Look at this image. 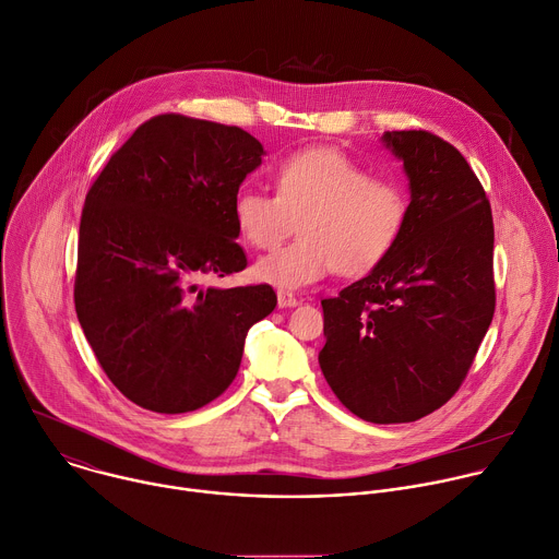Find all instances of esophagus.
I'll use <instances>...</instances> for the list:
<instances>
[{
    "label": "esophagus",
    "instance_id": "1",
    "mask_svg": "<svg viewBox=\"0 0 559 559\" xmlns=\"http://www.w3.org/2000/svg\"><path fill=\"white\" fill-rule=\"evenodd\" d=\"M299 299L295 297V293L290 290H277V306L280 308H290V306H297Z\"/></svg>",
    "mask_w": 559,
    "mask_h": 559
}]
</instances>
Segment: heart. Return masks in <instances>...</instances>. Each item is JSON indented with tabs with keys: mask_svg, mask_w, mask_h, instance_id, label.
<instances>
[{
	"mask_svg": "<svg viewBox=\"0 0 559 559\" xmlns=\"http://www.w3.org/2000/svg\"><path fill=\"white\" fill-rule=\"evenodd\" d=\"M273 185L275 195L240 189L234 222L258 251L275 249L297 222L301 236L253 269L258 280L282 288L314 284L334 269L346 277L374 271L409 217V193L399 178L374 176L337 150L288 154L273 169Z\"/></svg>",
	"mask_w": 559,
	"mask_h": 559,
	"instance_id": "b5f03b06",
	"label": "heart"
}]
</instances>
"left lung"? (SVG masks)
Listing matches in <instances>:
<instances>
[{"mask_svg":"<svg viewBox=\"0 0 559 559\" xmlns=\"http://www.w3.org/2000/svg\"><path fill=\"white\" fill-rule=\"evenodd\" d=\"M409 178V217L394 251L337 297L321 299V372L368 423H412L463 385L496 310L489 198L448 141L385 132Z\"/></svg>","mask_w":559,"mask_h":559,"instance_id":"left-lung-1","label":"left lung"}]
</instances>
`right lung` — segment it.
I'll list each match as a JSON object with an SVG mask.
<instances>
[{"label": "right lung", "mask_w": 559, "mask_h": 559, "mask_svg": "<svg viewBox=\"0 0 559 559\" xmlns=\"http://www.w3.org/2000/svg\"><path fill=\"white\" fill-rule=\"evenodd\" d=\"M262 154L242 128L158 115L85 195L76 317L107 379L145 409L185 414L217 399L249 328L277 306L269 284L200 286L247 269L234 195Z\"/></svg>", "instance_id": "obj_1"}]
</instances>
